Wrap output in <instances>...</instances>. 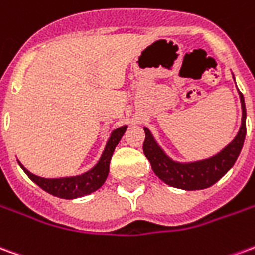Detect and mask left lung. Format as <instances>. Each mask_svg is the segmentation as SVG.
Listing matches in <instances>:
<instances>
[{"label":"left lung","instance_id":"8db88e82","mask_svg":"<svg viewBox=\"0 0 255 255\" xmlns=\"http://www.w3.org/2000/svg\"><path fill=\"white\" fill-rule=\"evenodd\" d=\"M242 102V126L235 139L225 146L218 154L213 157L193 161V163H178L171 160L163 149L157 145L153 135L147 128L145 129V142L143 153L152 170L163 182L170 186L185 190H199L210 188L217 181L232 168L235 161L238 160L240 150L243 147L246 138V105L243 94L239 92Z\"/></svg>","mask_w":255,"mask_h":255}]
</instances>
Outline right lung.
Instances as JSON below:
<instances>
[{
	"label": "right lung",
	"instance_id": "right-lung-1",
	"mask_svg": "<svg viewBox=\"0 0 255 255\" xmlns=\"http://www.w3.org/2000/svg\"><path fill=\"white\" fill-rule=\"evenodd\" d=\"M127 126L117 128L113 132L110 133V138L108 143L105 146L102 156L99 158L95 167H92L90 171H87L81 175H76V177H66V178H41L37 177L34 174H31L23 167L20 163V167L23 171L27 174V177L37 183L41 189L48 192L49 195L56 196L60 199H77V197H83L98 190L102 186L108 174H109V164L113 152H115L116 146L120 142L122 136L126 132Z\"/></svg>",
	"mask_w": 255,
	"mask_h": 255
}]
</instances>
